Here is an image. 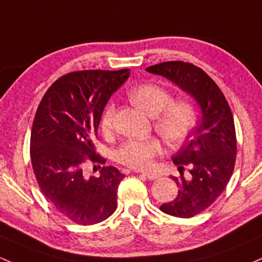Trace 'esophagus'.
<instances>
[{"label": "esophagus", "mask_w": 262, "mask_h": 262, "mask_svg": "<svg viewBox=\"0 0 262 262\" xmlns=\"http://www.w3.org/2000/svg\"><path fill=\"white\" fill-rule=\"evenodd\" d=\"M138 173H140V171H138ZM140 174H142L143 177H145L148 180H154V179H157V178H159V175L155 174V173H145V171H142Z\"/></svg>", "instance_id": "34e87169"}]
</instances>
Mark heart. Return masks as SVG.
Returning a JSON list of instances; mask_svg holds the SVG:
<instances>
[{"label": "heart", "instance_id": "b5f03b06", "mask_svg": "<svg viewBox=\"0 0 262 262\" xmlns=\"http://www.w3.org/2000/svg\"><path fill=\"white\" fill-rule=\"evenodd\" d=\"M129 98L149 117H155L154 128L170 146L182 145L196 124V109L188 99H173L171 93L158 84H140L133 88ZM116 105L109 103L103 112L100 128L104 134H111L114 128ZM163 153V145L158 138L129 139L116 150L118 163L139 170L154 165L155 158Z\"/></svg>", "mask_w": 262, "mask_h": 262}]
</instances>
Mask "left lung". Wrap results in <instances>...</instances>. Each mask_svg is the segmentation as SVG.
Segmentation results:
<instances>
[{
  "mask_svg": "<svg viewBox=\"0 0 262 262\" xmlns=\"http://www.w3.org/2000/svg\"><path fill=\"white\" fill-rule=\"evenodd\" d=\"M163 76L196 100L201 119L185 145L173 157L182 173L189 166L190 179L173 177L179 186L177 198L160 206L165 214L192 217L209 208L225 190L236 159V134L229 103L216 83L201 68L188 62L170 61L146 68Z\"/></svg>",
  "mask_w": 262,
  "mask_h": 262,
  "instance_id": "left-lung-1",
  "label": "left lung"
}]
</instances>
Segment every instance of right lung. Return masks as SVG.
I'll list each match as a JSON object with an SVG mask.
<instances>
[{
  "label": "right lung",
  "instance_id": "right-lung-1",
  "mask_svg": "<svg viewBox=\"0 0 262 262\" xmlns=\"http://www.w3.org/2000/svg\"><path fill=\"white\" fill-rule=\"evenodd\" d=\"M129 71L66 74L47 89L34 116L30 154L37 183L52 205L79 225L100 223L117 209L124 174L103 166L99 177L88 178L83 166L89 160L105 163L93 142L105 104L128 79Z\"/></svg>",
  "mask_w": 262,
  "mask_h": 262
}]
</instances>
